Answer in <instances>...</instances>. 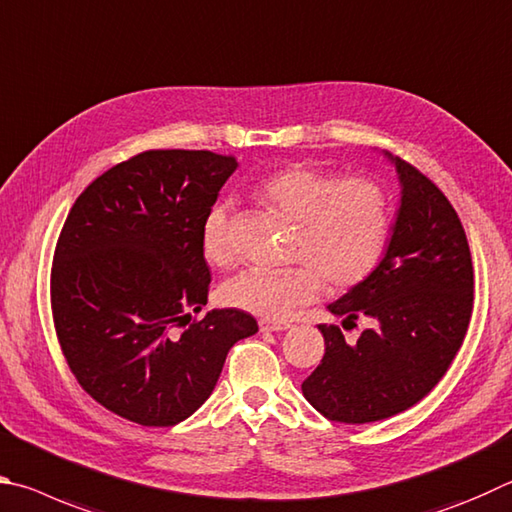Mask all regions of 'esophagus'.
Wrapping results in <instances>:
<instances>
[{
  "mask_svg": "<svg viewBox=\"0 0 512 512\" xmlns=\"http://www.w3.org/2000/svg\"><path fill=\"white\" fill-rule=\"evenodd\" d=\"M258 328H261V333H281V330H288L290 324H288V321L261 319V321H258Z\"/></svg>",
  "mask_w": 512,
  "mask_h": 512,
  "instance_id": "esophagus-1",
  "label": "esophagus"
}]
</instances>
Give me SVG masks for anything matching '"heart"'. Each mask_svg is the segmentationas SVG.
I'll list each match as a JSON object with an SVG mask.
<instances>
[{
    "mask_svg": "<svg viewBox=\"0 0 512 512\" xmlns=\"http://www.w3.org/2000/svg\"><path fill=\"white\" fill-rule=\"evenodd\" d=\"M265 209L294 222L288 258L279 270H245L224 283L222 301L265 319H283L319 297L324 281L348 290L380 265L391 233V204L371 177H339L330 170L290 164L256 184ZM204 258L215 267L233 261L227 206H213L202 224Z\"/></svg>",
    "mask_w": 512,
    "mask_h": 512,
    "instance_id": "heart-1",
    "label": "heart"
}]
</instances>
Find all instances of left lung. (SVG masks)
<instances>
[{
	"label": "left lung",
	"instance_id": "obj_1",
	"mask_svg": "<svg viewBox=\"0 0 512 512\" xmlns=\"http://www.w3.org/2000/svg\"><path fill=\"white\" fill-rule=\"evenodd\" d=\"M396 161L402 200L382 263L330 306L346 324L369 321L351 344L339 326H319L324 360L301 384L328 420L375 423L432 391L468 333L474 270L465 229L432 179Z\"/></svg>",
	"mask_w": 512,
	"mask_h": 512
}]
</instances>
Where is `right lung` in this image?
<instances>
[{
    "instance_id": "add662e5",
    "label": "right lung",
    "mask_w": 512,
    "mask_h": 512,
    "mask_svg": "<svg viewBox=\"0 0 512 512\" xmlns=\"http://www.w3.org/2000/svg\"><path fill=\"white\" fill-rule=\"evenodd\" d=\"M211 150H146L96 177L53 251L51 315L62 355L98 405L143 427L202 407L229 348L258 333L209 299L202 224L236 170Z\"/></svg>"
}]
</instances>
